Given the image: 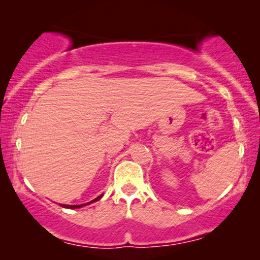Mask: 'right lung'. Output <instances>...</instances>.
<instances>
[{
	"label": "right lung",
	"instance_id": "add662e5",
	"mask_svg": "<svg viewBox=\"0 0 260 260\" xmlns=\"http://www.w3.org/2000/svg\"><path fill=\"white\" fill-rule=\"evenodd\" d=\"M101 197H103V194L98 197V198H95L94 201H91V202L86 203V204H80V205H66V204H59V205H61L62 208H67V209H77V208H82V207H84V205H88V204H91V203H94V202H98V201H99V199H101Z\"/></svg>",
	"mask_w": 260,
	"mask_h": 260
}]
</instances>
